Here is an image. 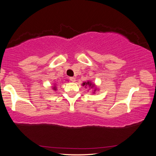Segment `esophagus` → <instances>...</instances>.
Segmentation results:
<instances>
[{
    "label": "esophagus",
    "mask_w": 156,
    "mask_h": 156,
    "mask_svg": "<svg viewBox=\"0 0 156 156\" xmlns=\"http://www.w3.org/2000/svg\"><path fill=\"white\" fill-rule=\"evenodd\" d=\"M69 80H70V81H71V82H75L76 78H73V77H71V78H69Z\"/></svg>",
    "instance_id": "34e87169"
}]
</instances>
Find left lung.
Returning <instances> with one entry per match:
<instances>
[{"label":"left lung","mask_w":156,"mask_h":156,"mask_svg":"<svg viewBox=\"0 0 156 156\" xmlns=\"http://www.w3.org/2000/svg\"><path fill=\"white\" fill-rule=\"evenodd\" d=\"M83 86H85V87H89L91 88V89H94V92H93L94 93L96 92V90H97V88H96V87H95V85H94V83H91V81H87V82L83 83Z\"/></svg>","instance_id":"left-lung-1"}]
</instances>
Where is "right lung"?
<instances>
[{
    "label": "right lung",
    "instance_id": "right-lung-1",
    "mask_svg": "<svg viewBox=\"0 0 156 156\" xmlns=\"http://www.w3.org/2000/svg\"><path fill=\"white\" fill-rule=\"evenodd\" d=\"M53 90H56V87L55 86V87H53Z\"/></svg>",
    "mask_w": 156,
    "mask_h": 156
}]
</instances>
